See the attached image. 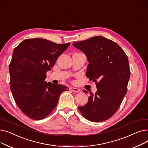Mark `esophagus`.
I'll return each mask as SVG.
<instances>
[{"label": "esophagus", "instance_id": "esophagus-1", "mask_svg": "<svg viewBox=\"0 0 148 148\" xmlns=\"http://www.w3.org/2000/svg\"><path fill=\"white\" fill-rule=\"evenodd\" d=\"M69 89L71 90V91L74 92H80V89L78 88H73V87H71L69 88Z\"/></svg>", "mask_w": 148, "mask_h": 148}]
</instances>
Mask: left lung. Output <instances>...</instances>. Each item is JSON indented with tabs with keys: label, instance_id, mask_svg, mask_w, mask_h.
I'll return each mask as SVG.
<instances>
[{
	"label": "left lung",
	"instance_id": "8db88e82",
	"mask_svg": "<svg viewBox=\"0 0 148 148\" xmlns=\"http://www.w3.org/2000/svg\"><path fill=\"white\" fill-rule=\"evenodd\" d=\"M73 45L87 58V77L93 82L98 81L95 94L90 92L88 102L79 109L90 121H106L118 110L126 95L130 77L128 57L118 44L101 36L73 42Z\"/></svg>",
	"mask_w": 148,
	"mask_h": 148
}]
</instances>
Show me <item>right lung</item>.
<instances>
[{
	"instance_id": "1",
	"label": "right lung",
	"mask_w": 148,
	"mask_h": 148,
	"mask_svg": "<svg viewBox=\"0 0 148 148\" xmlns=\"http://www.w3.org/2000/svg\"><path fill=\"white\" fill-rule=\"evenodd\" d=\"M69 45L41 38L27 39L13 51L10 64L11 90L21 112L31 119L47 117L67 86L45 81L59 56Z\"/></svg>"
}]
</instances>
